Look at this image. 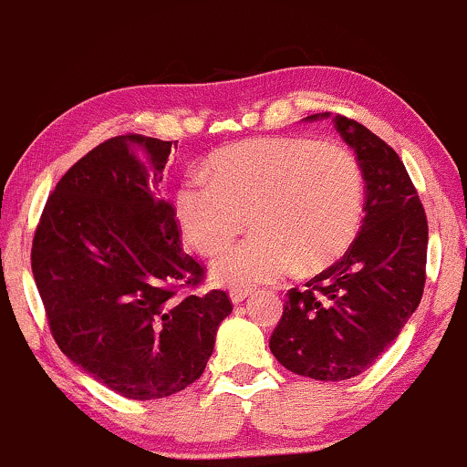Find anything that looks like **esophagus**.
Masks as SVG:
<instances>
[{"label":"esophagus","instance_id":"obj_1","mask_svg":"<svg viewBox=\"0 0 467 467\" xmlns=\"http://www.w3.org/2000/svg\"><path fill=\"white\" fill-rule=\"evenodd\" d=\"M249 295H251L249 290H232V301L238 305V303H243Z\"/></svg>","mask_w":467,"mask_h":467}]
</instances>
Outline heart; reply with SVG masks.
Segmentation results:
<instances>
[{
	"instance_id": "heart-1",
	"label": "heart",
	"mask_w": 467,
	"mask_h": 467,
	"mask_svg": "<svg viewBox=\"0 0 467 467\" xmlns=\"http://www.w3.org/2000/svg\"><path fill=\"white\" fill-rule=\"evenodd\" d=\"M175 190V218L194 251L216 255L251 216V235L212 266L218 284L251 290L316 273L347 253L364 214V172L339 142L268 136L235 142Z\"/></svg>"
}]
</instances>
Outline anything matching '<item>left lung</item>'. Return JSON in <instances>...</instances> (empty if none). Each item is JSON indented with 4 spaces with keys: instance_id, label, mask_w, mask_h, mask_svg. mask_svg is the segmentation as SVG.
<instances>
[{
    "instance_id": "obj_1",
    "label": "left lung",
    "mask_w": 467,
    "mask_h": 467,
    "mask_svg": "<svg viewBox=\"0 0 467 467\" xmlns=\"http://www.w3.org/2000/svg\"><path fill=\"white\" fill-rule=\"evenodd\" d=\"M333 123L364 172V221L342 260L287 292L270 336L279 364L316 381L368 370L416 312L427 281L429 223L399 153L353 119L336 114Z\"/></svg>"
}]
</instances>
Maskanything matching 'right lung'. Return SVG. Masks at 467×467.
I'll list each match as a JSON object with an SVG mask.
<instances>
[{
    "instance_id": "1",
    "label": "right lung",
    "mask_w": 467,
    "mask_h": 467,
    "mask_svg": "<svg viewBox=\"0 0 467 467\" xmlns=\"http://www.w3.org/2000/svg\"><path fill=\"white\" fill-rule=\"evenodd\" d=\"M171 147L142 134L97 145L57 182L32 240L56 344L134 400L197 381L234 309L224 290L194 292L205 266L183 253L175 207L158 190Z\"/></svg>"
}]
</instances>
